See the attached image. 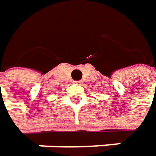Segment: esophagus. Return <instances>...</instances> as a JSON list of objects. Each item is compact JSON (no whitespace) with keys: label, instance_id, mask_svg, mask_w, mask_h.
<instances>
[{"label":"esophagus","instance_id":"1","mask_svg":"<svg viewBox=\"0 0 156 156\" xmlns=\"http://www.w3.org/2000/svg\"><path fill=\"white\" fill-rule=\"evenodd\" d=\"M82 81H74V84L75 85H82Z\"/></svg>","mask_w":156,"mask_h":156}]
</instances>
